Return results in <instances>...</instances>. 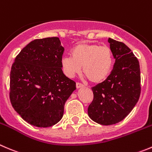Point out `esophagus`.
<instances>
[{
  "instance_id": "1",
  "label": "esophagus",
  "mask_w": 152,
  "mask_h": 152,
  "mask_svg": "<svg viewBox=\"0 0 152 152\" xmlns=\"http://www.w3.org/2000/svg\"><path fill=\"white\" fill-rule=\"evenodd\" d=\"M84 85H82V84L81 83H79V82H76V88H78V89H79V88H84Z\"/></svg>"
}]
</instances>
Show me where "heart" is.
<instances>
[{
  "label": "heart",
  "instance_id": "obj_1",
  "mask_svg": "<svg viewBox=\"0 0 152 152\" xmlns=\"http://www.w3.org/2000/svg\"><path fill=\"white\" fill-rule=\"evenodd\" d=\"M71 56L61 58V66L64 74L74 77L82 70L87 79L92 83L104 82L111 72L113 66V56L109 47L96 44L81 43L71 50Z\"/></svg>",
  "mask_w": 152,
  "mask_h": 152
}]
</instances>
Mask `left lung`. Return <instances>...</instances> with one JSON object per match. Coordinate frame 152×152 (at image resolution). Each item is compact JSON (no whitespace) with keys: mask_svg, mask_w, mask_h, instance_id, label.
<instances>
[{"mask_svg":"<svg viewBox=\"0 0 152 152\" xmlns=\"http://www.w3.org/2000/svg\"><path fill=\"white\" fill-rule=\"evenodd\" d=\"M115 63L108 77L93 87L94 100L88 108L93 121L103 126L118 123L133 110L140 95V70L137 58L125 44L107 40Z\"/></svg>","mask_w":152,"mask_h":152,"instance_id":"obj_1","label":"left lung"}]
</instances>
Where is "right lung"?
<instances>
[{
  "label": "right lung",
  "instance_id": "add662e5",
  "mask_svg": "<svg viewBox=\"0 0 152 152\" xmlns=\"http://www.w3.org/2000/svg\"><path fill=\"white\" fill-rule=\"evenodd\" d=\"M64 50L57 37L36 39L22 49L12 66V105L32 126L48 128L58 123L76 89L61 69Z\"/></svg>",
  "mask_w": 152,
  "mask_h": 152
}]
</instances>
